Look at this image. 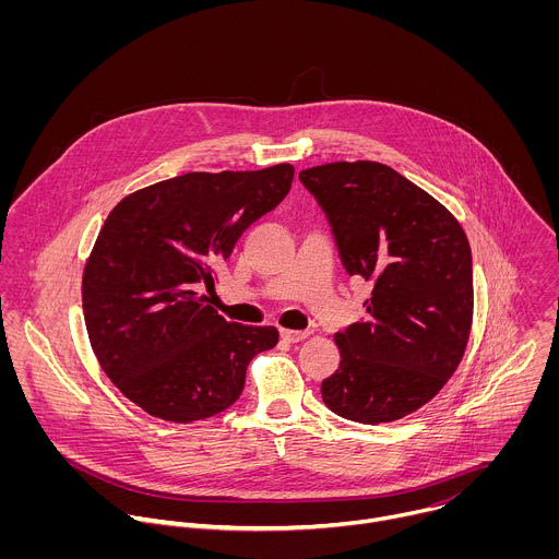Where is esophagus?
<instances>
[{
  "label": "esophagus",
  "instance_id": "obj_1",
  "mask_svg": "<svg viewBox=\"0 0 559 559\" xmlns=\"http://www.w3.org/2000/svg\"><path fill=\"white\" fill-rule=\"evenodd\" d=\"M309 334L307 332H292V330H281V338L287 343H300L305 341Z\"/></svg>",
  "mask_w": 559,
  "mask_h": 559
}]
</instances>
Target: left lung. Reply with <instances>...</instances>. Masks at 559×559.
I'll use <instances>...</instances> for the list:
<instances>
[{
    "instance_id": "8db88e82",
    "label": "left lung",
    "mask_w": 559,
    "mask_h": 559,
    "mask_svg": "<svg viewBox=\"0 0 559 559\" xmlns=\"http://www.w3.org/2000/svg\"><path fill=\"white\" fill-rule=\"evenodd\" d=\"M325 210L349 276L371 285L367 316L334 336L338 369L325 405L354 423L401 420L447 384L473 323L471 248L457 218L423 188L376 162L302 170Z\"/></svg>"
}]
</instances>
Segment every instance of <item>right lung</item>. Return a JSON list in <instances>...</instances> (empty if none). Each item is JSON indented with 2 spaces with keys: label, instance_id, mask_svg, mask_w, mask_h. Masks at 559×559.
<instances>
[{
  "label": "right lung",
  "instance_id": "1",
  "mask_svg": "<svg viewBox=\"0 0 559 559\" xmlns=\"http://www.w3.org/2000/svg\"><path fill=\"white\" fill-rule=\"evenodd\" d=\"M294 168L188 173L121 199L84 265L82 302L93 352L145 414L197 423L231 407L250 360L276 328L227 323L197 289L254 221L289 192Z\"/></svg>",
  "mask_w": 559,
  "mask_h": 559
}]
</instances>
